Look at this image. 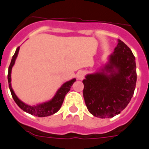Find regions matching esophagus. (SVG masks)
Wrapping results in <instances>:
<instances>
[{
  "instance_id": "1",
  "label": "esophagus",
  "mask_w": 149,
  "mask_h": 149,
  "mask_svg": "<svg viewBox=\"0 0 149 149\" xmlns=\"http://www.w3.org/2000/svg\"><path fill=\"white\" fill-rule=\"evenodd\" d=\"M84 77H85V72L79 71L77 73V78L78 79L82 80V79H84Z\"/></svg>"
}]
</instances>
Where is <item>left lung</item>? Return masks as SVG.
Instances as JSON below:
<instances>
[{
    "instance_id": "1",
    "label": "left lung",
    "mask_w": 149,
    "mask_h": 149,
    "mask_svg": "<svg viewBox=\"0 0 149 149\" xmlns=\"http://www.w3.org/2000/svg\"><path fill=\"white\" fill-rule=\"evenodd\" d=\"M136 80L135 56L118 39L107 62L82 80L83 97L89 112L101 119L120 114L133 95Z\"/></svg>"
}]
</instances>
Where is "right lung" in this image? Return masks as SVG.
<instances>
[{
  "label": "right lung",
  "instance_id": "add662e5",
  "mask_svg": "<svg viewBox=\"0 0 149 149\" xmlns=\"http://www.w3.org/2000/svg\"><path fill=\"white\" fill-rule=\"evenodd\" d=\"M19 48L20 47H18L17 48V50L15 51V54L13 56L11 64H10L9 67H8V86H9L10 91H11V95H12L14 101L19 107V108H21L25 112L32 114V115L36 116V117H45L55 114V113H56L60 109V108H61V105L63 104V101H64L66 94L70 91L72 85L76 81V79L73 78V79L64 82L57 90L54 96L51 100H49V101H45V102L40 103V104H36V105H29V104H25L24 102L21 101L17 97V95H16L14 90H13L12 87H11V71H12V68L14 67V64H15L16 59H17L19 51Z\"/></svg>",
  "mask_w": 149,
  "mask_h": 149
}]
</instances>
